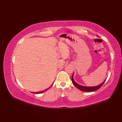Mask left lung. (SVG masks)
<instances>
[{
    "instance_id": "obj_1",
    "label": "left lung",
    "mask_w": 122,
    "mask_h": 122,
    "mask_svg": "<svg viewBox=\"0 0 122 122\" xmlns=\"http://www.w3.org/2000/svg\"><path fill=\"white\" fill-rule=\"evenodd\" d=\"M73 75L74 74H73L71 77V81L72 82H73V84L75 86L76 88H77L78 89L82 91V92H94V91H96L97 90H98L100 89L101 86H103V84H104V83L106 81V79L104 80V81L102 82V83L100 84V85H98L97 86H81L80 84H77L76 82H75V81L74 80L73 78Z\"/></svg>"
}]
</instances>
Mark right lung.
<instances>
[{"label":"right lung","instance_id":"1","mask_svg":"<svg viewBox=\"0 0 122 122\" xmlns=\"http://www.w3.org/2000/svg\"><path fill=\"white\" fill-rule=\"evenodd\" d=\"M49 88H48V89H46V90H44V91H42V92H34V94H41V93H42V92H46V91H47V90Z\"/></svg>","mask_w":122,"mask_h":122}]
</instances>
